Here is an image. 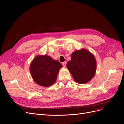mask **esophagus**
<instances>
[{
    "label": "esophagus",
    "instance_id": "34e87169",
    "mask_svg": "<svg viewBox=\"0 0 124 124\" xmlns=\"http://www.w3.org/2000/svg\"><path fill=\"white\" fill-rule=\"evenodd\" d=\"M62 64L63 66L66 67V64H67V62H63Z\"/></svg>",
    "mask_w": 124,
    "mask_h": 124
}]
</instances>
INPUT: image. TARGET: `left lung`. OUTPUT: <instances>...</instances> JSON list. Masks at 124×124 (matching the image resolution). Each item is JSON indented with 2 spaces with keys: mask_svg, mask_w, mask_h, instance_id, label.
Listing matches in <instances>:
<instances>
[{
  "mask_svg": "<svg viewBox=\"0 0 124 124\" xmlns=\"http://www.w3.org/2000/svg\"><path fill=\"white\" fill-rule=\"evenodd\" d=\"M67 67L75 81L79 84H85L95 76L96 59L91 52L83 48L72 53Z\"/></svg>",
  "mask_w": 124,
  "mask_h": 124,
  "instance_id": "obj_1",
  "label": "left lung"
}]
</instances>
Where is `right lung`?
<instances>
[{"instance_id":"right-lung-1","label":"right lung","mask_w":124,"mask_h":124,"mask_svg":"<svg viewBox=\"0 0 124 124\" xmlns=\"http://www.w3.org/2000/svg\"><path fill=\"white\" fill-rule=\"evenodd\" d=\"M62 65L58 61H55L47 55H38L33 59L30 71L37 84L44 87L53 85L57 79L59 69Z\"/></svg>"}]
</instances>
